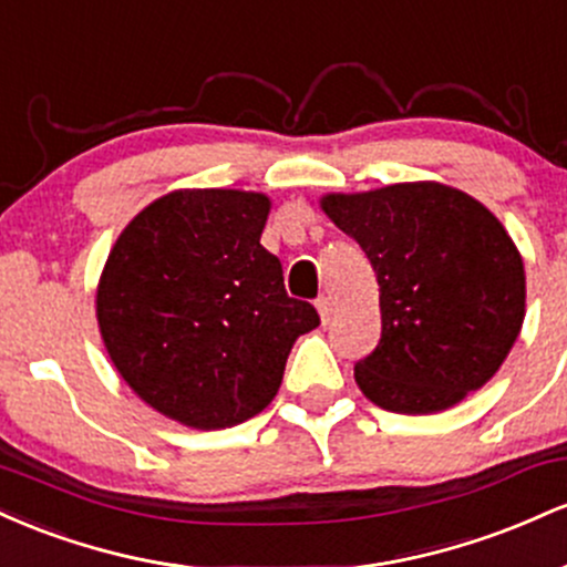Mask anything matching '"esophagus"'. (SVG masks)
I'll return each mask as SVG.
<instances>
[{
    "label": "esophagus",
    "instance_id": "esophagus-1",
    "mask_svg": "<svg viewBox=\"0 0 567 567\" xmlns=\"http://www.w3.org/2000/svg\"><path fill=\"white\" fill-rule=\"evenodd\" d=\"M317 311H320V320L322 322H330V317H333V303H330V298H320L317 301Z\"/></svg>",
    "mask_w": 567,
    "mask_h": 567
}]
</instances>
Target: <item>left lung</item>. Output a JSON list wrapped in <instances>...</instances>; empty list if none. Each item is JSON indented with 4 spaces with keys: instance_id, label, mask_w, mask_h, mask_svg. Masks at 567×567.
<instances>
[{
    "instance_id": "8db88e82",
    "label": "left lung",
    "mask_w": 567,
    "mask_h": 567,
    "mask_svg": "<svg viewBox=\"0 0 567 567\" xmlns=\"http://www.w3.org/2000/svg\"><path fill=\"white\" fill-rule=\"evenodd\" d=\"M320 207L379 279L381 341L354 365L360 392L429 415L483 389L525 320V266L504 224L437 181L324 194Z\"/></svg>"
}]
</instances>
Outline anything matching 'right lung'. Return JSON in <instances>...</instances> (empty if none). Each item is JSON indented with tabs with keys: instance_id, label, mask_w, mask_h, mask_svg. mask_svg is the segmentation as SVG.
<instances>
[{
	"instance_id": "obj_1",
	"label": "right lung",
	"mask_w": 567,
	"mask_h": 567,
	"mask_svg": "<svg viewBox=\"0 0 567 567\" xmlns=\"http://www.w3.org/2000/svg\"><path fill=\"white\" fill-rule=\"evenodd\" d=\"M269 210L261 192L175 188L116 237L97 330L116 373L165 419L213 432L258 415L296 338L320 324L261 245Z\"/></svg>"
}]
</instances>
